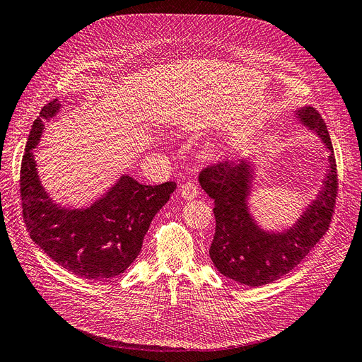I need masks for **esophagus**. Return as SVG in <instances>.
Here are the masks:
<instances>
[{
  "label": "esophagus",
  "instance_id": "1",
  "mask_svg": "<svg viewBox=\"0 0 362 362\" xmlns=\"http://www.w3.org/2000/svg\"><path fill=\"white\" fill-rule=\"evenodd\" d=\"M180 195L185 198V199H194L199 195V191H198V186L192 182H186L180 186Z\"/></svg>",
  "mask_w": 362,
  "mask_h": 362
}]
</instances>
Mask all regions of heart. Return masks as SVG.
<instances>
[{
  "label": "heart",
  "instance_id": "obj_1",
  "mask_svg": "<svg viewBox=\"0 0 362 362\" xmlns=\"http://www.w3.org/2000/svg\"><path fill=\"white\" fill-rule=\"evenodd\" d=\"M209 151H211V152H214V148H209Z\"/></svg>",
  "mask_w": 362,
  "mask_h": 362
}]
</instances>
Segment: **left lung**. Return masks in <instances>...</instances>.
I'll use <instances>...</instances> for the list:
<instances>
[{"mask_svg":"<svg viewBox=\"0 0 362 362\" xmlns=\"http://www.w3.org/2000/svg\"><path fill=\"white\" fill-rule=\"evenodd\" d=\"M294 115L320 137L328 160L320 192L287 229H263L250 213L248 197L256 175L250 158L220 163L199 173L201 187L214 199L216 232L210 257L220 274L244 286H264L288 274L317 245L332 222L337 195L332 139L313 107H298Z\"/></svg>","mask_w":362,"mask_h":362,"instance_id":"1","label":"left lung"}]
</instances>
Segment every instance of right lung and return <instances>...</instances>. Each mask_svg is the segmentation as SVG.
Segmentation results:
<instances>
[{"instance_id": "obj_1", "label": "right lung", "mask_w": 362, "mask_h": 362, "mask_svg": "<svg viewBox=\"0 0 362 362\" xmlns=\"http://www.w3.org/2000/svg\"><path fill=\"white\" fill-rule=\"evenodd\" d=\"M59 109L57 99L41 109L22 158L21 197L29 237L59 266L78 276L93 281L118 276L139 256L152 218L177 185H142L122 175L88 207H62L42 187L34 156L44 124Z\"/></svg>"}]
</instances>
